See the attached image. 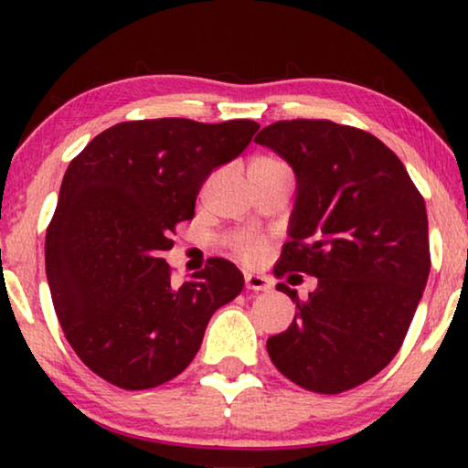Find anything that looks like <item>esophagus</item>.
Instances as JSON below:
<instances>
[{"mask_svg": "<svg viewBox=\"0 0 468 468\" xmlns=\"http://www.w3.org/2000/svg\"><path fill=\"white\" fill-rule=\"evenodd\" d=\"M245 285L247 290L251 292H271V281H268L264 274H255V272H247L245 274Z\"/></svg>", "mask_w": 468, "mask_h": 468, "instance_id": "1", "label": "esophagus"}]
</instances>
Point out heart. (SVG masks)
I'll return each instance as SVG.
<instances>
[{
  "mask_svg": "<svg viewBox=\"0 0 468 468\" xmlns=\"http://www.w3.org/2000/svg\"><path fill=\"white\" fill-rule=\"evenodd\" d=\"M258 162H272V159H258ZM234 249L239 251L242 258L247 260H255L261 255V242H255V240H247V239H236L234 242Z\"/></svg>",
  "mask_w": 468,
  "mask_h": 468,
  "instance_id": "obj_1",
  "label": "heart"
}]
</instances>
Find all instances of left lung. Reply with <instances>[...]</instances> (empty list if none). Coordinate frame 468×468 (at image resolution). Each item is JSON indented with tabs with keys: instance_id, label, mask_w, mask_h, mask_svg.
Returning <instances> with one entry per match:
<instances>
[{
	"instance_id": "obj_1",
	"label": "left lung",
	"mask_w": 468,
	"mask_h": 468,
	"mask_svg": "<svg viewBox=\"0 0 468 468\" xmlns=\"http://www.w3.org/2000/svg\"><path fill=\"white\" fill-rule=\"evenodd\" d=\"M296 175L277 277H317L290 328L268 338L287 379L319 394L368 381L399 354L431 272L428 217L405 165L373 133L332 121H277L255 136Z\"/></svg>"
}]
</instances>
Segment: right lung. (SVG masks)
Returning <instances> with one entry per match:
<instances>
[{
	"label": "right lung",
	"instance_id": "add662e5",
	"mask_svg": "<svg viewBox=\"0 0 468 468\" xmlns=\"http://www.w3.org/2000/svg\"><path fill=\"white\" fill-rule=\"evenodd\" d=\"M255 121H125L69 162L47 232L50 296L76 356L123 389L162 386L200 349L208 319L242 292L232 261L213 258L181 287L162 258L194 219L210 172L240 155Z\"/></svg>",
	"mask_w": 468,
	"mask_h": 468
}]
</instances>
